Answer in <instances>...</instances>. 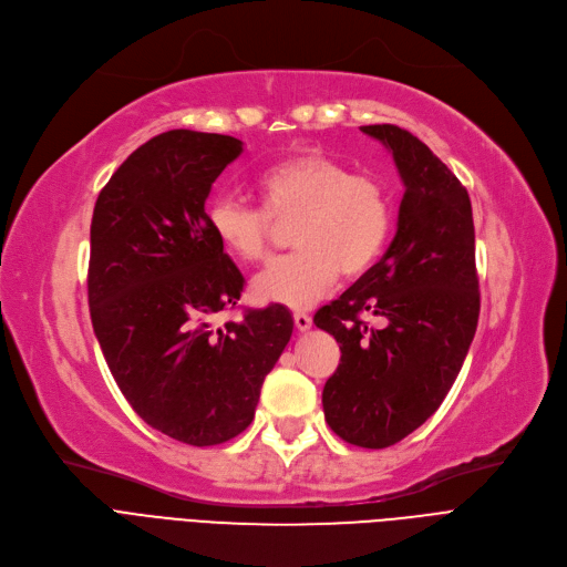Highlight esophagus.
I'll list each match as a JSON object with an SVG mask.
<instances>
[{
  "label": "esophagus",
  "mask_w": 567,
  "mask_h": 567,
  "mask_svg": "<svg viewBox=\"0 0 567 567\" xmlns=\"http://www.w3.org/2000/svg\"><path fill=\"white\" fill-rule=\"evenodd\" d=\"M293 324H297L299 331H308L312 327V317L308 312L297 310V312H293Z\"/></svg>",
  "instance_id": "esophagus-1"
}]
</instances>
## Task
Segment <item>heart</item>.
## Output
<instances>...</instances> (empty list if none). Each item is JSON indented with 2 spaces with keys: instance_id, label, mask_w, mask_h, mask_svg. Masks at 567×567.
Listing matches in <instances>:
<instances>
[{
  "instance_id": "1",
  "label": "heart",
  "mask_w": 567,
  "mask_h": 567,
  "mask_svg": "<svg viewBox=\"0 0 567 567\" xmlns=\"http://www.w3.org/2000/svg\"><path fill=\"white\" fill-rule=\"evenodd\" d=\"M264 208L234 196L208 206V227L227 255L243 264L268 257L278 227L291 229L297 252L278 259L255 278L257 299L306 308L336 285L340 270L357 278L371 268L391 231V202L384 185L319 151L287 157L257 178Z\"/></svg>"
}]
</instances>
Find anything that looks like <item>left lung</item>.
<instances>
[{"mask_svg": "<svg viewBox=\"0 0 567 567\" xmlns=\"http://www.w3.org/2000/svg\"><path fill=\"white\" fill-rule=\"evenodd\" d=\"M384 143L405 185L396 236L384 257L315 315L340 342L322 391L336 435L384 450L420 429L445 401L480 317L473 206L461 181L426 143L396 125H365ZM365 311L388 327L362 322Z\"/></svg>", "mask_w": 567, "mask_h": 567, "instance_id": "1", "label": "left lung"}]
</instances>
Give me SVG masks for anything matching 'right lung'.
<instances>
[{"label":"right lung","instance_id":"obj_1","mask_svg":"<svg viewBox=\"0 0 567 567\" xmlns=\"http://www.w3.org/2000/svg\"><path fill=\"white\" fill-rule=\"evenodd\" d=\"M240 153L234 136L164 132L120 164L92 213L87 301L104 359L147 426L194 447L250 426L293 329L278 303L210 324L245 282L206 219L213 183Z\"/></svg>","mask_w":567,"mask_h":567}]
</instances>
